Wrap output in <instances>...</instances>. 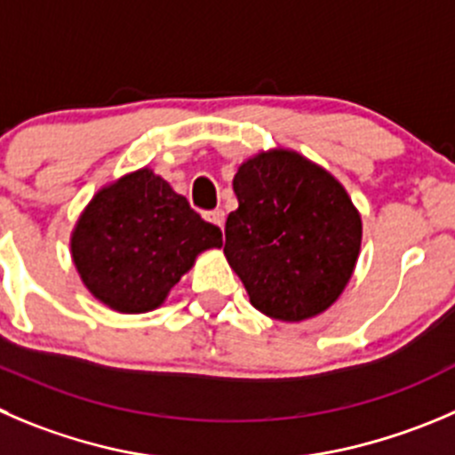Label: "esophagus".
Here are the masks:
<instances>
[{
  "label": "esophagus",
  "mask_w": 455,
  "mask_h": 455,
  "mask_svg": "<svg viewBox=\"0 0 455 455\" xmlns=\"http://www.w3.org/2000/svg\"><path fill=\"white\" fill-rule=\"evenodd\" d=\"M207 220H210V223H214L216 228H220V230H223V225H225V212H223V210L210 212V214H207Z\"/></svg>",
  "instance_id": "esophagus-1"
}]
</instances>
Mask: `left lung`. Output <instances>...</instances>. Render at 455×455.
I'll return each instance as SVG.
<instances>
[{"instance_id":"left-lung-1","label":"left lung","mask_w":455,"mask_h":455,"mask_svg":"<svg viewBox=\"0 0 455 455\" xmlns=\"http://www.w3.org/2000/svg\"><path fill=\"white\" fill-rule=\"evenodd\" d=\"M239 207L225 223V259L270 319L304 322L331 308L353 276L362 216L344 185L285 147L243 160Z\"/></svg>"}]
</instances>
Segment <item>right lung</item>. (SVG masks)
<instances>
[{
  "label": "right lung",
  "instance_id": "1",
  "mask_svg": "<svg viewBox=\"0 0 455 455\" xmlns=\"http://www.w3.org/2000/svg\"><path fill=\"white\" fill-rule=\"evenodd\" d=\"M68 245L95 299L116 313L140 315L165 304L198 254L223 245V235L163 176L140 167L93 194Z\"/></svg>",
  "mask_w": 455,
  "mask_h": 455
}]
</instances>
